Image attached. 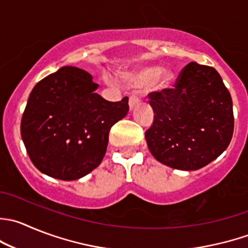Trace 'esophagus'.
<instances>
[{
    "label": "esophagus",
    "mask_w": 248,
    "mask_h": 248,
    "mask_svg": "<svg viewBox=\"0 0 248 248\" xmlns=\"http://www.w3.org/2000/svg\"><path fill=\"white\" fill-rule=\"evenodd\" d=\"M139 103V99L138 98L136 97V95H131V97H129V109H134V108H136V105L138 104Z\"/></svg>",
    "instance_id": "esophagus-1"
}]
</instances>
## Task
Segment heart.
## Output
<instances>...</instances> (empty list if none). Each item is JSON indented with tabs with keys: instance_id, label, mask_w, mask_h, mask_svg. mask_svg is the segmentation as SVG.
Returning a JSON list of instances; mask_svg holds the SVG:
<instances>
[{
	"instance_id": "1",
	"label": "heart",
	"mask_w": 248,
	"mask_h": 248,
	"mask_svg": "<svg viewBox=\"0 0 248 248\" xmlns=\"http://www.w3.org/2000/svg\"><path fill=\"white\" fill-rule=\"evenodd\" d=\"M161 70L160 66H145V68H141L140 70L137 71L136 74H132V75L128 76L129 82L133 86H137V87H144V86H149L153 82H155L156 80L160 81L161 85H166L170 80V75L168 73H163ZM161 75L160 76L159 74Z\"/></svg>"
}]
</instances>
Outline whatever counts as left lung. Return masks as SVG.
<instances>
[{
  "mask_svg": "<svg viewBox=\"0 0 248 248\" xmlns=\"http://www.w3.org/2000/svg\"><path fill=\"white\" fill-rule=\"evenodd\" d=\"M149 98L154 122L145 139L158 162L195 170L228 148L234 132L232 100L216 69L191 62L173 88Z\"/></svg>",
  "mask_w": 248,
  "mask_h": 248,
  "instance_id": "8db88e82",
  "label": "left lung"
}]
</instances>
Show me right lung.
<instances>
[{
	"mask_svg": "<svg viewBox=\"0 0 248 248\" xmlns=\"http://www.w3.org/2000/svg\"><path fill=\"white\" fill-rule=\"evenodd\" d=\"M92 75L63 66L31 91L21 117L24 145L35 167L62 180L85 177L102 162L110 128L128 112V98L108 102Z\"/></svg>",
	"mask_w": 248,
	"mask_h": 248,
	"instance_id": "add662e5",
	"label": "right lung"
}]
</instances>
